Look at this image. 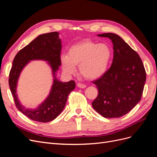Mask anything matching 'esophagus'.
I'll return each mask as SVG.
<instances>
[{
    "mask_svg": "<svg viewBox=\"0 0 157 157\" xmlns=\"http://www.w3.org/2000/svg\"><path fill=\"white\" fill-rule=\"evenodd\" d=\"M77 86L78 88H85L86 87V85H85L84 84H82V83H78L77 84Z\"/></svg>",
    "mask_w": 157,
    "mask_h": 157,
    "instance_id": "1",
    "label": "esophagus"
}]
</instances>
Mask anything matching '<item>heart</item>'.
Instances as JSON below:
<instances>
[{
    "label": "heart",
    "mask_w": 157,
    "mask_h": 157,
    "mask_svg": "<svg viewBox=\"0 0 157 157\" xmlns=\"http://www.w3.org/2000/svg\"><path fill=\"white\" fill-rule=\"evenodd\" d=\"M111 58L112 50L108 44L85 40L71 46L67 55H61V63L66 74H74L76 65H79L80 73L85 78L96 79L107 72Z\"/></svg>",
    "instance_id": "heart-1"
}]
</instances>
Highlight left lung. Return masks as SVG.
<instances>
[{"mask_svg":"<svg viewBox=\"0 0 157 157\" xmlns=\"http://www.w3.org/2000/svg\"><path fill=\"white\" fill-rule=\"evenodd\" d=\"M113 44L111 67L93 82L98 90L93 108L105 118H119L130 112L143 94L146 73L141 59L122 38L115 33H103Z\"/></svg>","mask_w":157,"mask_h":157,"instance_id":"1","label":"left lung"}]
</instances>
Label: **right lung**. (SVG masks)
Masks as SVG:
<instances>
[{"label":"right lung","mask_w":157,"mask_h":157,"mask_svg":"<svg viewBox=\"0 0 157 157\" xmlns=\"http://www.w3.org/2000/svg\"><path fill=\"white\" fill-rule=\"evenodd\" d=\"M61 41L59 33L52 32L37 36L19 51L13 59L9 75V86L18 110L33 121L48 122L55 119L63 111L69 94L75 88L74 80L62 82L56 78V73L61 65ZM32 60L48 61L54 76V82L49 96L35 109L23 107L16 93L17 80L21 71Z\"/></svg>","instance_id":"add662e5"}]
</instances>
